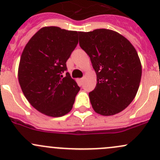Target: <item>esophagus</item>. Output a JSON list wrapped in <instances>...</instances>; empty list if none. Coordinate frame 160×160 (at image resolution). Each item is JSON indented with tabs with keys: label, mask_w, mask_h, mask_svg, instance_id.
<instances>
[{
	"label": "esophagus",
	"mask_w": 160,
	"mask_h": 160,
	"mask_svg": "<svg viewBox=\"0 0 160 160\" xmlns=\"http://www.w3.org/2000/svg\"><path fill=\"white\" fill-rule=\"evenodd\" d=\"M83 80H84V78L83 77V78L80 79V82H83Z\"/></svg>",
	"instance_id": "34e87169"
}]
</instances>
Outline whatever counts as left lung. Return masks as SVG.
<instances>
[{
	"label": "left lung",
	"instance_id": "8db88e82",
	"mask_svg": "<svg viewBox=\"0 0 160 160\" xmlns=\"http://www.w3.org/2000/svg\"><path fill=\"white\" fill-rule=\"evenodd\" d=\"M80 48L90 58L97 83L89 93L96 113L105 116L119 113L134 99L142 74L136 49L117 32L98 29L80 32Z\"/></svg>",
	"mask_w": 160,
	"mask_h": 160
}]
</instances>
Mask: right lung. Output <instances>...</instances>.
Wrapping results in <instances>:
<instances>
[{
	"mask_svg": "<svg viewBox=\"0 0 160 160\" xmlns=\"http://www.w3.org/2000/svg\"><path fill=\"white\" fill-rule=\"evenodd\" d=\"M79 32L57 26L39 29L23 49L18 80L29 102L41 113L61 117L73 108L80 88L66 65L78 44Z\"/></svg>",
	"mask_w": 160,
	"mask_h": 160,
	"instance_id": "1",
	"label": "right lung"
}]
</instances>
